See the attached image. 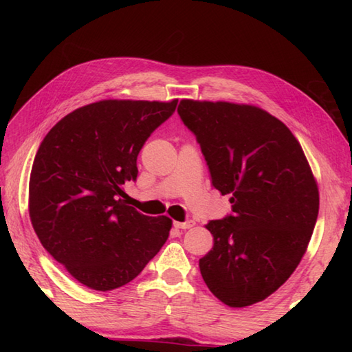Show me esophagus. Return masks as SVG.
Returning a JSON list of instances; mask_svg holds the SVG:
<instances>
[{"mask_svg": "<svg viewBox=\"0 0 352 352\" xmlns=\"http://www.w3.org/2000/svg\"><path fill=\"white\" fill-rule=\"evenodd\" d=\"M193 226H195V222L193 221H186V222H174V227L175 228H182V230H188V228H192Z\"/></svg>", "mask_w": 352, "mask_h": 352, "instance_id": "obj_1", "label": "esophagus"}]
</instances>
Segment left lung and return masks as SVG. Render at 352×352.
Segmentation results:
<instances>
[{
  "label": "left lung",
  "instance_id": "left-lung-1",
  "mask_svg": "<svg viewBox=\"0 0 352 352\" xmlns=\"http://www.w3.org/2000/svg\"><path fill=\"white\" fill-rule=\"evenodd\" d=\"M212 184L231 195L233 214L210 221L213 248L199 258L207 287L230 307L266 300L307 251L319 190L300 142L266 110L227 101L182 100Z\"/></svg>",
  "mask_w": 352,
  "mask_h": 352
}]
</instances>
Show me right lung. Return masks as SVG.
<instances>
[{"instance_id": "right-lung-1", "label": "right lung", "mask_w": 352, "mask_h": 352, "mask_svg": "<svg viewBox=\"0 0 352 352\" xmlns=\"http://www.w3.org/2000/svg\"><path fill=\"white\" fill-rule=\"evenodd\" d=\"M178 100H102L62 118L37 149L28 212L42 246L74 278L113 290L136 278L166 242L172 219L126 203L138 154Z\"/></svg>"}]
</instances>
